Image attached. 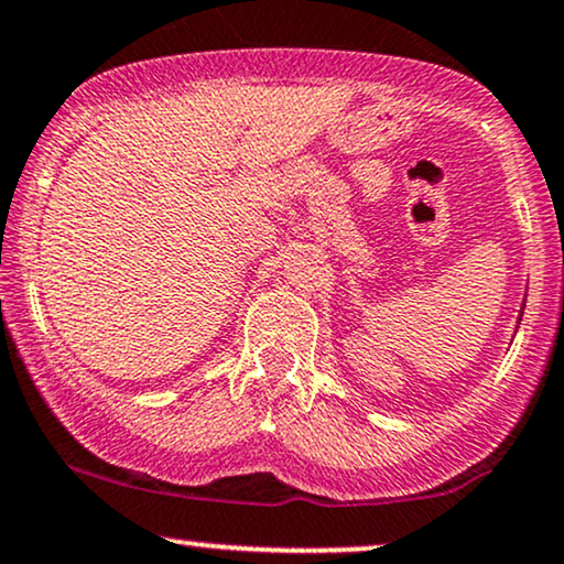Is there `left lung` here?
<instances>
[{
  "instance_id": "1",
  "label": "left lung",
  "mask_w": 564,
  "mask_h": 564,
  "mask_svg": "<svg viewBox=\"0 0 564 564\" xmlns=\"http://www.w3.org/2000/svg\"><path fill=\"white\" fill-rule=\"evenodd\" d=\"M522 310H525V302H522ZM522 310H520V317H518V323L522 321Z\"/></svg>"
}]
</instances>
